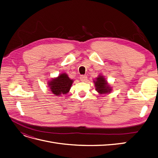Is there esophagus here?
Masks as SVG:
<instances>
[{
  "instance_id": "34e87169",
  "label": "esophagus",
  "mask_w": 158,
  "mask_h": 158,
  "mask_svg": "<svg viewBox=\"0 0 158 158\" xmlns=\"http://www.w3.org/2000/svg\"><path fill=\"white\" fill-rule=\"evenodd\" d=\"M80 79L81 81H82V82H85L88 79V77L86 75H81L80 76Z\"/></svg>"
}]
</instances>
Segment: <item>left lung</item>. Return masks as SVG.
I'll list each match as a JSON object with an SVG mask.
<instances>
[{
	"label": "left lung",
	"mask_w": 158,
	"mask_h": 158,
	"mask_svg": "<svg viewBox=\"0 0 158 158\" xmlns=\"http://www.w3.org/2000/svg\"><path fill=\"white\" fill-rule=\"evenodd\" d=\"M94 83L95 87H96L95 89L99 94H107L111 91V87L109 86L107 81L102 76H99L98 78H97L96 80L94 81Z\"/></svg>",
	"instance_id": "left-lung-1"
}]
</instances>
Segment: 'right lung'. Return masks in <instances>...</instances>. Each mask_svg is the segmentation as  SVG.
I'll return each instance as SVG.
<instances>
[{
	"mask_svg": "<svg viewBox=\"0 0 158 158\" xmlns=\"http://www.w3.org/2000/svg\"><path fill=\"white\" fill-rule=\"evenodd\" d=\"M49 82V87L52 93L55 95H60L61 94H67L69 92L73 83V80L70 79L66 73H63Z\"/></svg>",
	"mask_w": 158,
	"mask_h": 158,
	"instance_id": "obj_1",
	"label": "right lung"
}]
</instances>
